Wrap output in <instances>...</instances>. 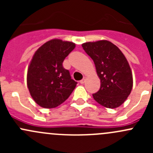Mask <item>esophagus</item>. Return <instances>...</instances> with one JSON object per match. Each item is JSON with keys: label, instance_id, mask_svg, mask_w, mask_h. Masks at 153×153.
Here are the masks:
<instances>
[{"label": "esophagus", "instance_id": "34e87169", "mask_svg": "<svg viewBox=\"0 0 153 153\" xmlns=\"http://www.w3.org/2000/svg\"><path fill=\"white\" fill-rule=\"evenodd\" d=\"M85 78H83L82 80H81V81H80V84H84V83H85Z\"/></svg>", "mask_w": 153, "mask_h": 153}]
</instances>
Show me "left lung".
<instances>
[{
  "instance_id": "obj_1",
  "label": "left lung",
  "mask_w": 153,
  "mask_h": 153,
  "mask_svg": "<svg viewBox=\"0 0 153 153\" xmlns=\"http://www.w3.org/2000/svg\"><path fill=\"white\" fill-rule=\"evenodd\" d=\"M83 49L93 60L101 80V87L92 94L95 101L106 108L120 106L132 88V74L124 55L110 41H98L82 44Z\"/></svg>"
}]
</instances>
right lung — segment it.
<instances>
[{"label":"right lung","mask_w":153,"mask_h":153,"mask_svg":"<svg viewBox=\"0 0 153 153\" xmlns=\"http://www.w3.org/2000/svg\"><path fill=\"white\" fill-rule=\"evenodd\" d=\"M75 44L53 39L34 54L27 71V86L34 101L41 107L55 108L67 99L76 86L63 62Z\"/></svg>","instance_id":"right-lung-1"}]
</instances>
